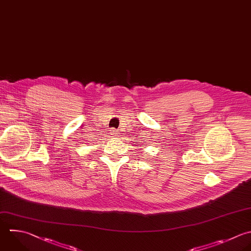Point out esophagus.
Instances as JSON below:
<instances>
[{"label":"esophagus","mask_w":251,"mask_h":251,"mask_svg":"<svg viewBox=\"0 0 251 251\" xmlns=\"http://www.w3.org/2000/svg\"><path fill=\"white\" fill-rule=\"evenodd\" d=\"M110 131H111L112 135H118V133H119V130H117L116 128H112Z\"/></svg>","instance_id":"obj_1"}]
</instances>
